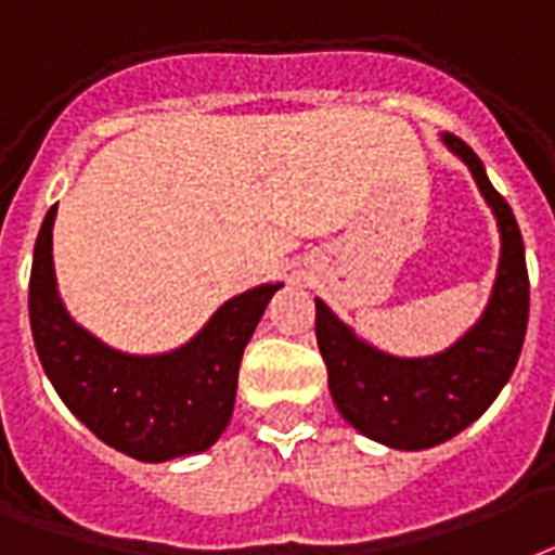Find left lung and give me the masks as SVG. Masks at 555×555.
<instances>
[{"instance_id": "8db88e82", "label": "left lung", "mask_w": 555, "mask_h": 555, "mask_svg": "<svg viewBox=\"0 0 555 555\" xmlns=\"http://www.w3.org/2000/svg\"><path fill=\"white\" fill-rule=\"evenodd\" d=\"M444 143L470 167L503 237L500 273L482 320L441 356L393 359L361 344L320 299L314 318L338 412L361 435L397 450H426L474 424L515 371L527 335L529 276L518 220L488 182L476 152L455 134H444Z\"/></svg>"}]
</instances>
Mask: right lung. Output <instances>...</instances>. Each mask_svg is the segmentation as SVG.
Masks as SVG:
<instances>
[{"label":"right lung","instance_id":"1","mask_svg":"<svg viewBox=\"0 0 555 555\" xmlns=\"http://www.w3.org/2000/svg\"><path fill=\"white\" fill-rule=\"evenodd\" d=\"M55 211L59 205L37 235L28 320L40 364L64 405L100 441L141 462L208 450L232 417L246 344L282 282L229 299L182 350L122 356L79 330L61 306L52 270Z\"/></svg>","mask_w":555,"mask_h":555}]
</instances>
